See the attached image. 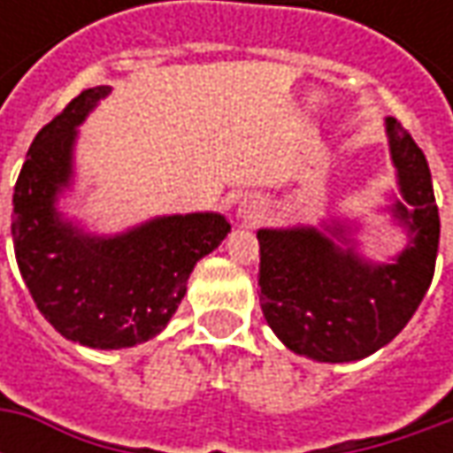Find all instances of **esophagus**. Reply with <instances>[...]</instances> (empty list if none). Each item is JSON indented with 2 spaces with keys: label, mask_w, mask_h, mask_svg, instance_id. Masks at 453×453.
I'll use <instances>...</instances> for the list:
<instances>
[{
  "label": "esophagus",
  "mask_w": 453,
  "mask_h": 453,
  "mask_svg": "<svg viewBox=\"0 0 453 453\" xmlns=\"http://www.w3.org/2000/svg\"><path fill=\"white\" fill-rule=\"evenodd\" d=\"M236 217L242 219L244 226H254L259 219L265 217V201L259 199V196H247V199L239 203Z\"/></svg>",
  "instance_id": "esophagus-1"
}]
</instances>
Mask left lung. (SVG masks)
Masks as SVG:
<instances>
[{"label": "left lung", "instance_id": "left-lung-1", "mask_svg": "<svg viewBox=\"0 0 453 453\" xmlns=\"http://www.w3.org/2000/svg\"><path fill=\"white\" fill-rule=\"evenodd\" d=\"M386 123L401 194L411 206L395 203V211L416 232L395 265H365L315 229L257 234L265 320L289 350L320 363L360 360L391 342L434 280L441 224L428 161L395 118Z\"/></svg>", "mask_w": 453, "mask_h": 453}]
</instances>
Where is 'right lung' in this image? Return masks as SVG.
<instances>
[{
	"label": "right lung",
	"instance_id": "add662e5",
	"mask_svg": "<svg viewBox=\"0 0 453 453\" xmlns=\"http://www.w3.org/2000/svg\"><path fill=\"white\" fill-rule=\"evenodd\" d=\"M108 90H82L35 135L12 196L14 254L37 310L67 340L100 350L161 333L194 265L232 229L219 214L156 219L115 239H88L62 224L52 203L70 179L75 126Z\"/></svg>",
	"mask_w": 453,
	"mask_h": 453
}]
</instances>
